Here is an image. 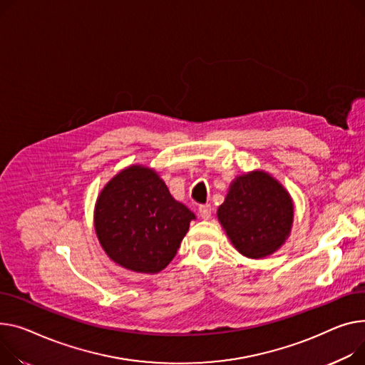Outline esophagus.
I'll return each mask as SVG.
<instances>
[{"instance_id":"1","label":"esophagus","mask_w":365,"mask_h":365,"mask_svg":"<svg viewBox=\"0 0 365 365\" xmlns=\"http://www.w3.org/2000/svg\"><path fill=\"white\" fill-rule=\"evenodd\" d=\"M198 212H200V215L204 218V220H208V218L211 217L212 208H211V205H210V204H204V205H200Z\"/></svg>"}]
</instances>
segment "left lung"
I'll list each match as a JSON object with an SVG mask.
<instances>
[{
	"label": "left lung",
	"mask_w": 365,
	"mask_h": 365,
	"mask_svg": "<svg viewBox=\"0 0 365 365\" xmlns=\"http://www.w3.org/2000/svg\"><path fill=\"white\" fill-rule=\"evenodd\" d=\"M217 215L242 255L262 258L277 251L289 236L294 204L270 175L252 172L230 185Z\"/></svg>",
	"instance_id": "8db88e82"
}]
</instances>
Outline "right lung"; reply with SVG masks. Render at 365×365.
Here are the masks:
<instances>
[{
	"mask_svg": "<svg viewBox=\"0 0 365 365\" xmlns=\"http://www.w3.org/2000/svg\"><path fill=\"white\" fill-rule=\"evenodd\" d=\"M195 218L154 170L130 165L114 176L95 205V230L107 255L138 273L168 265Z\"/></svg>",
	"mask_w": 365,
	"mask_h": 365,
	"instance_id": "1",
	"label": "right lung"
}]
</instances>
